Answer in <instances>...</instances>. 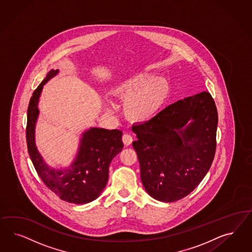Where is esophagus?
Masks as SVG:
<instances>
[{
	"instance_id": "1",
	"label": "esophagus",
	"mask_w": 252,
	"mask_h": 252,
	"mask_svg": "<svg viewBox=\"0 0 252 252\" xmlns=\"http://www.w3.org/2000/svg\"><path fill=\"white\" fill-rule=\"evenodd\" d=\"M123 142L126 146H129L132 141H133V138L130 136L129 134H124L122 137Z\"/></svg>"
}]
</instances>
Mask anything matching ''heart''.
I'll list each match as a JSON object with an SVG mask.
<instances>
[{"instance_id":"b5f03b06","label":"heart","mask_w":252,"mask_h":252,"mask_svg":"<svg viewBox=\"0 0 252 252\" xmlns=\"http://www.w3.org/2000/svg\"><path fill=\"white\" fill-rule=\"evenodd\" d=\"M112 94L123 100V111L133 122L151 120L166 101L170 94L167 80L153 74L140 72L116 82Z\"/></svg>"}]
</instances>
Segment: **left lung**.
<instances>
[{
    "mask_svg": "<svg viewBox=\"0 0 252 252\" xmlns=\"http://www.w3.org/2000/svg\"><path fill=\"white\" fill-rule=\"evenodd\" d=\"M217 124L214 99L204 92L132 126L141 182L151 197L174 202L196 189L214 160Z\"/></svg>",
    "mask_w": 252,
    "mask_h": 252,
    "instance_id": "8db88e82",
    "label": "left lung"
}]
</instances>
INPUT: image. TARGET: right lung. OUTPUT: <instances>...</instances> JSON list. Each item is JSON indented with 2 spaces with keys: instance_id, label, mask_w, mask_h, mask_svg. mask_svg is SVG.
<instances>
[{
  "instance_id": "right-lung-1",
  "label": "right lung",
  "mask_w": 252,
  "mask_h": 252,
  "mask_svg": "<svg viewBox=\"0 0 252 252\" xmlns=\"http://www.w3.org/2000/svg\"><path fill=\"white\" fill-rule=\"evenodd\" d=\"M58 73V69L50 70L31 97L26 130L28 150L38 176L50 190L64 201L86 204L99 197L106 187L109 165L124 147L123 132L91 127L82 133L76 157L68 167L55 168L47 164L35 141L38 105L43 86Z\"/></svg>"
}]
</instances>
